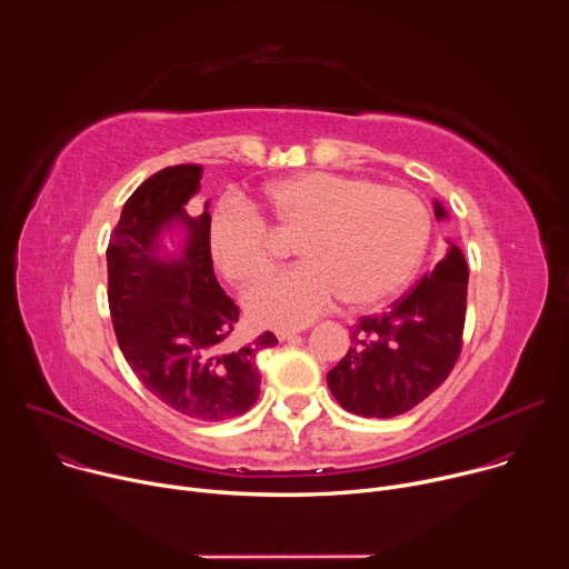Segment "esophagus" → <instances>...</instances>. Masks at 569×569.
Masks as SVG:
<instances>
[{
	"instance_id": "34e87169",
	"label": "esophagus",
	"mask_w": 569,
	"mask_h": 569,
	"mask_svg": "<svg viewBox=\"0 0 569 569\" xmlns=\"http://www.w3.org/2000/svg\"><path fill=\"white\" fill-rule=\"evenodd\" d=\"M274 333L279 340H295L301 333V329H277Z\"/></svg>"
}]
</instances>
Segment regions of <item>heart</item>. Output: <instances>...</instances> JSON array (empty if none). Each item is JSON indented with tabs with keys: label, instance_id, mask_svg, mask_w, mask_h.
<instances>
[{
	"label": "heart",
	"instance_id": "heart-1",
	"mask_svg": "<svg viewBox=\"0 0 569 569\" xmlns=\"http://www.w3.org/2000/svg\"><path fill=\"white\" fill-rule=\"evenodd\" d=\"M297 233L303 263L277 272L246 297L263 327H303L338 297L371 306L410 281L428 238L430 213L410 191L340 173H299L270 184L250 207L222 202L209 224V250L220 274L248 286L274 263V236Z\"/></svg>",
	"mask_w": 569,
	"mask_h": 569
}]
</instances>
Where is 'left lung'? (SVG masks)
Here are the masks:
<instances>
[{
    "label": "left lung",
    "mask_w": 569,
    "mask_h": 569,
    "mask_svg": "<svg viewBox=\"0 0 569 569\" xmlns=\"http://www.w3.org/2000/svg\"><path fill=\"white\" fill-rule=\"evenodd\" d=\"M437 218L446 211L437 202ZM468 268L461 250L426 272L389 310L353 323L347 356L329 371V389L351 415L391 419L423 402L455 369L463 347Z\"/></svg>",
    "instance_id": "8db88e82"
}]
</instances>
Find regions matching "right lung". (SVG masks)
<instances>
[{
    "label": "right lung",
    "instance_id": "1",
    "mask_svg": "<svg viewBox=\"0 0 569 569\" xmlns=\"http://www.w3.org/2000/svg\"><path fill=\"white\" fill-rule=\"evenodd\" d=\"M200 180V164L169 167L126 200L108 242V303L117 342L141 385L171 410L213 423L257 402V356L277 338L266 331L224 349L238 306L213 272L209 211L189 213ZM173 221L186 224L188 246L180 260H164L158 238Z\"/></svg>",
    "mask_w": 569,
    "mask_h": 569
}]
</instances>
